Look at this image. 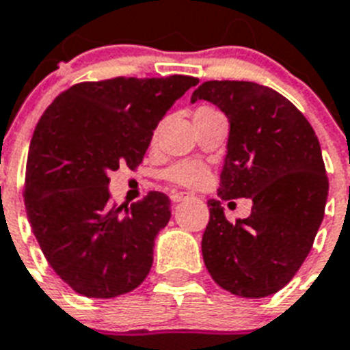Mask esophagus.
Here are the masks:
<instances>
[{
	"label": "esophagus",
	"mask_w": 350,
	"mask_h": 350,
	"mask_svg": "<svg viewBox=\"0 0 350 350\" xmlns=\"http://www.w3.org/2000/svg\"><path fill=\"white\" fill-rule=\"evenodd\" d=\"M188 197H189V193H184V191H173L172 195H170L172 202H183V200H186Z\"/></svg>",
	"instance_id": "34e87169"
}]
</instances>
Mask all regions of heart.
<instances>
[{"label":"heart","instance_id":"heart-1","mask_svg":"<svg viewBox=\"0 0 350 350\" xmlns=\"http://www.w3.org/2000/svg\"><path fill=\"white\" fill-rule=\"evenodd\" d=\"M198 110H208V108H198ZM164 177L170 180V183H175L178 186H188V188H193V186H198L202 184L208 177V170L198 164V162H177L173 164L166 173Z\"/></svg>","mask_w":350,"mask_h":350}]
</instances>
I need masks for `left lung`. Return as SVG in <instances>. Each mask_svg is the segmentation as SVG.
I'll return each mask as SVG.
<instances>
[{
	"label": "left lung",
	"instance_id": "left-lung-1",
	"mask_svg": "<svg viewBox=\"0 0 350 350\" xmlns=\"http://www.w3.org/2000/svg\"><path fill=\"white\" fill-rule=\"evenodd\" d=\"M209 100L229 119L219 200H208L202 256L222 289L264 298L287 286L311 251L329 180L318 137L291 100L250 81H206L191 103ZM251 198L252 215L231 224L221 200Z\"/></svg>",
	"mask_w": 350,
	"mask_h": 350
}]
</instances>
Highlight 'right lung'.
Instances as JSON below:
<instances>
[{"label": "right lung", "instance_id": "right-lung-1", "mask_svg": "<svg viewBox=\"0 0 350 350\" xmlns=\"http://www.w3.org/2000/svg\"><path fill=\"white\" fill-rule=\"evenodd\" d=\"M197 83L189 75L77 83L39 119L25 208L44 258L75 293L116 298L152 269L155 237L172 217L170 198L150 191L130 208L116 206L110 173L141 164L159 121Z\"/></svg>", "mask_w": 350, "mask_h": 350}]
</instances>
